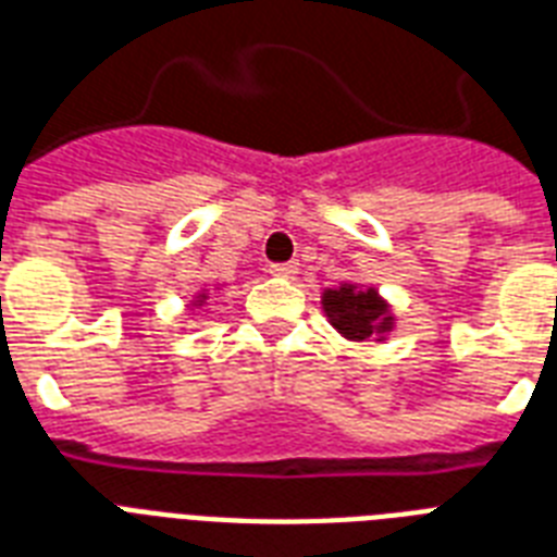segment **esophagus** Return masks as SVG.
<instances>
[{
    "mask_svg": "<svg viewBox=\"0 0 557 557\" xmlns=\"http://www.w3.org/2000/svg\"><path fill=\"white\" fill-rule=\"evenodd\" d=\"M269 271H271V277H277V280H295L300 265H297V262H280V265H271Z\"/></svg>",
    "mask_w": 557,
    "mask_h": 557,
    "instance_id": "esophagus-1",
    "label": "esophagus"
}]
</instances>
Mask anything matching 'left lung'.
<instances>
[{
    "label": "left lung",
    "mask_w": 557,
    "mask_h": 557,
    "mask_svg": "<svg viewBox=\"0 0 557 557\" xmlns=\"http://www.w3.org/2000/svg\"><path fill=\"white\" fill-rule=\"evenodd\" d=\"M326 321L345 335L347 342H385L397 326L392 304L380 295V288L362 286V283H338L333 288H324L321 295Z\"/></svg>",
    "instance_id": "obj_1"
}]
</instances>
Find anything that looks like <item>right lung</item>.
I'll return each instance as SVG.
<instances>
[{"label":"right lung","mask_w":557,"mask_h":557,"mask_svg":"<svg viewBox=\"0 0 557 557\" xmlns=\"http://www.w3.org/2000/svg\"><path fill=\"white\" fill-rule=\"evenodd\" d=\"M219 288H222V283H219V286H215V292H219ZM210 288H201V292H195L193 295V300H189V304H186V309H189V312H193L195 315V309H201L203 304H207V300H210Z\"/></svg>","instance_id":"obj_1"}]
</instances>
